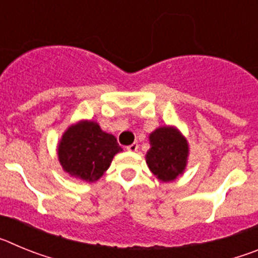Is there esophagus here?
Returning a JSON list of instances; mask_svg holds the SVG:
<instances>
[{"label":"esophagus","instance_id":"1","mask_svg":"<svg viewBox=\"0 0 258 258\" xmlns=\"http://www.w3.org/2000/svg\"><path fill=\"white\" fill-rule=\"evenodd\" d=\"M126 150L127 151H131V152H134V151H137V150H138V143L137 142H134V143H132V145H129L126 147Z\"/></svg>","mask_w":258,"mask_h":258}]
</instances>
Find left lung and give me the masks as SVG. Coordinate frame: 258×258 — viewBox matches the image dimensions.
I'll use <instances>...</instances> for the list:
<instances>
[{
    "mask_svg": "<svg viewBox=\"0 0 258 258\" xmlns=\"http://www.w3.org/2000/svg\"><path fill=\"white\" fill-rule=\"evenodd\" d=\"M151 149L146 155V163L157 178L173 181L182 174L188 154L187 141L174 127H159L150 136Z\"/></svg>",
    "mask_w": 258,
    "mask_h": 258,
    "instance_id": "8db88e82",
    "label": "left lung"
}]
</instances>
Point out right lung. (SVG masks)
Returning a JSON list of instances; mask_svg holds the SVG:
<instances>
[{"instance_id":"right-lung-1","label":"right lung","mask_w":258,"mask_h":258,"mask_svg":"<svg viewBox=\"0 0 258 258\" xmlns=\"http://www.w3.org/2000/svg\"><path fill=\"white\" fill-rule=\"evenodd\" d=\"M121 151L112 134L104 133L94 121L68 127L58 147L63 169L75 178L94 182L108 169L112 157Z\"/></svg>"}]
</instances>
